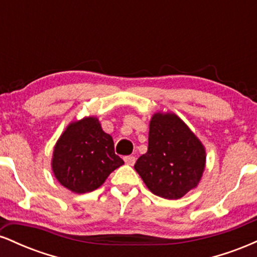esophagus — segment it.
Segmentation results:
<instances>
[{"instance_id":"esophagus-1","label":"esophagus","mask_w":257,"mask_h":257,"mask_svg":"<svg viewBox=\"0 0 257 257\" xmlns=\"http://www.w3.org/2000/svg\"><path fill=\"white\" fill-rule=\"evenodd\" d=\"M123 159H124L125 164H128V166H134L135 161H137V158H135L134 156H125Z\"/></svg>"}]
</instances>
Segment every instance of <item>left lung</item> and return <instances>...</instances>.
Listing matches in <instances>:
<instances>
[{
	"mask_svg": "<svg viewBox=\"0 0 257 257\" xmlns=\"http://www.w3.org/2000/svg\"><path fill=\"white\" fill-rule=\"evenodd\" d=\"M205 162L204 145L184 120L173 112H156L147 152L134 168L153 194L179 199L198 186Z\"/></svg>",
	"mask_w": 257,
	"mask_h": 257,
	"instance_id": "obj_1",
	"label": "left lung"
}]
</instances>
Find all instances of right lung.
Here are the masks:
<instances>
[{
	"label": "right lung",
	"instance_id": "add662e5",
	"mask_svg": "<svg viewBox=\"0 0 257 257\" xmlns=\"http://www.w3.org/2000/svg\"><path fill=\"white\" fill-rule=\"evenodd\" d=\"M122 164L123 159L114 153L112 137L102 131L94 116L70 123L53 150L55 179L78 194L99 188Z\"/></svg>",
	"mask_w": 257,
	"mask_h": 257
}]
</instances>
